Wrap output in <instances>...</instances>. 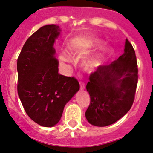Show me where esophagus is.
<instances>
[{"label":"esophagus","instance_id":"obj_1","mask_svg":"<svg viewBox=\"0 0 153 153\" xmlns=\"http://www.w3.org/2000/svg\"><path fill=\"white\" fill-rule=\"evenodd\" d=\"M80 88H81V90H85V84L82 83V82H80Z\"/></svg>","mask_w":153,"mask_h":153}]
</instances>
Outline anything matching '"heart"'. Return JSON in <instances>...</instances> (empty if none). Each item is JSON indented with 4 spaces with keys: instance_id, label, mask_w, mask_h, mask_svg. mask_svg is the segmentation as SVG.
Here are the masks:
<instances>
[{
    "instance_id": "heart-1",
    "label": "heart",
    "mask_w": 153,
    "mask_h": 153,
    "mask_svg": "<svg viewBox=\"0 0 153 153\" xmlns=\"http://www.w3.org/2000/svg\"><path fill=\"white\" fill-rule=\"evenodd\" d=\"M102 43L103 41L98 38H80L71 41L68 48L73 54H83L99 47ZM112 53V48L105 44L100 48V50L89 55L82 60V68L90 73L95 72L104 66ZM60 59L65 62L68 61V57L65 54L60 56Z\"/></svg>"
}]
</instances>
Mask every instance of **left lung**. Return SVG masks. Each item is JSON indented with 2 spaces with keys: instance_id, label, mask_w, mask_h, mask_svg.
<instances>
[{
  "instance_id": "1",
  "label": "left lung",
  "mask_w": 153,
  "mask_h": 153,
  "mask_svg": "<svg viewBox=\"0 0 153 153\" xmlns=\"http://www.w3.org/2000/svg\"><path fill=\"white\" fill-rule=\"evenodd\" d=\"M89 79L86 89L91 102L85 117L90 124L109 126L130 111L138 82V68L135 51L127 39L123 54L91 74Z\"/></svg>"
}]
</instances>
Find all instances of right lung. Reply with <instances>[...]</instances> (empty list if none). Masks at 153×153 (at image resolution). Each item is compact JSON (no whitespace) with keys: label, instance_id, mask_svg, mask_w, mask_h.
<instances>
[{"label":"right lung","instance_id":"obj_1","mask_svg":"<svg viewBox=\"0 0 153 153\" xmlns=\"http://www.w3.org/2000/svg\"><path fill=\"white\" fill-rule=\"evenodd\" d=\"M60 27L49 24L36 31L23 46L17 59V91L30 119L45 127L59 123L65 104L78 91L74 77L59 74L54 43Z\"/></svg>","mask_w":153,"mask_h":153}]
</instances>
